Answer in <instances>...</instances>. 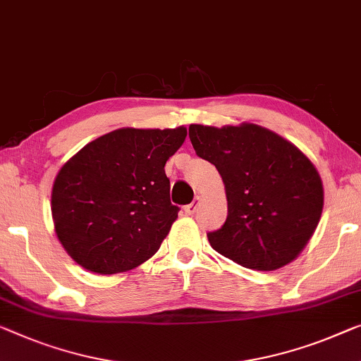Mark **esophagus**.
Wrapping results in <instances>:
<instances>
[{
	"label": "esophagus",
	"mask_w": 361,
	"mask_h": 361,
	"mask_svg": "<svg viewBox=\"0 0 361 361\" xmlns=\"http://www.w3.org/2000/svg\"><path fill=\"white\" fill-rule=\"evenodd\" d=\"M199 204H201V197L196 196V197H195V201H192L191 204H188V206H185V214H188V215H192V214H195V212L197 211Z\"/></svg>",
	"instance_id": "34e87169"
}]
</instances>
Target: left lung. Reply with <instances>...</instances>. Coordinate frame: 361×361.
<instances>
[{"label":"left lung","mask_w":361,"mask_h":361,"mask_svg":"<svg viewBox=\"0 0 361 361\" xmlns=\"http://www.w3.org/2000/svg\"><path fill=\"white\" fill-rule=\"evenodd\" d=\"M199 157L222 176L227 196L224 227L209 243L236 264L276 271L297 259L318 227L324 188L301 150L255 123L190 125Z\"/></svg>","instance_id":"1"}]
</instances>
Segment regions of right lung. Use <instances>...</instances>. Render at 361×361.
I'll return each mask as SVG.
<instances>
[{"instance_id": "1", "label": "right lung", "mask_w": 361, "mask_h": 361, "mask_svg": "<svg viewBox=\"0 0 361 361\" xmlns=\"http://www.w3.org/2000/svg\"><path fill=\"white\" fill-rule=\"evenodd\" d=\"M186 128H120L74 154L55 176L51 217L61 246L100 276L131 271L159 251L178 207L165 164Z\"/></svg>"}]
</instances>
